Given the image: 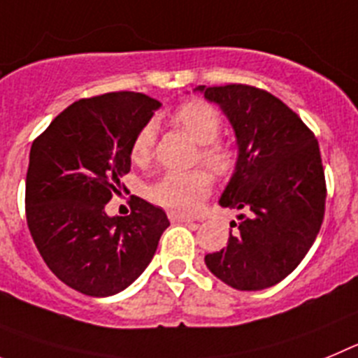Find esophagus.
<instances>
[{
  "label": "esophagus",
  "mask_w": 358,
  "mask_h": 358,
  "mask_svg": "<svg viewBox=\"0 0 358 358\" xmlns=\"http://www.w3.org/2000/svg\"><path fill=\"white\" fill-rule=\"evenodd\" d=\"M169 219H171V223H192L194 219L189 217V215H183V214H176V212H169Z\"/></svg>",
  "instance_id": "1"
}]
</instances>
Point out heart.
Segmentation results:
<instances>
[{
  "label": "heart",
  "mask_w": 358,
  "mask_h": 358,
  "mask_svg": "<svg viewBox=\"0 0 358 358\" xmlns=\"http://www.w3.org/2000/svg\"><path fill=\"white\" fill-rule=\"evenodd\" d=\"M171 123L199 144L196 160L208 167L215 176H228L237 166V150L228 141L219 139L223 130V119L210 103L192 99L180 105L171 115ZM157 130L155 124L148 123L137 131L130 146V157L135 164L146 166L155 155ZM212 189L210 175L203 169L192 171H169L148 187L151 201L175 212L191 214Z\"/></svg>",
  "instance_id": "heart-1"
}]
</instances>
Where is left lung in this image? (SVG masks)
Here are the masks:
<instances>
[{
  "label": "left lung",
  "instance_id": "left-lung-1",
  "mask_svg": "<svg viewBox=\"0 0 358 358\" xmlns=\"http://www.w3.org/2000/svg\"><path fill=\"white\" fill-rule=\"evenodd\" d=\"M230 119L239 159L221 207L241 210L223 250L205 255L221 282L260 291L282 282L320 234L327 182L320 144L296 112L271 92L244 83L205 87Z\"/></svg>",
  "mask_w": 358,
  "mask_h": 358
}]
</instances>
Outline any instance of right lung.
I'll return each mask as SVG.
<instances>
[{"instance_id": "obj_1", "label": "right lung", "mask_w": 358, "mask_h": 358, "mask_svg": "<svg viewBox=\"0 0 358 358\" xmlns=\"http://www.w3.org/2000/svg\"><path fill=\"white\" fill-rule=\"evenodd\" d=\"M160 107L143 92L83 98L34 141L27 171V223L53 275L87 296L123 291L148 267L169 221L131 196L130 215L105 212L130 171V146Z\"/></svg>"}]
</instances>
